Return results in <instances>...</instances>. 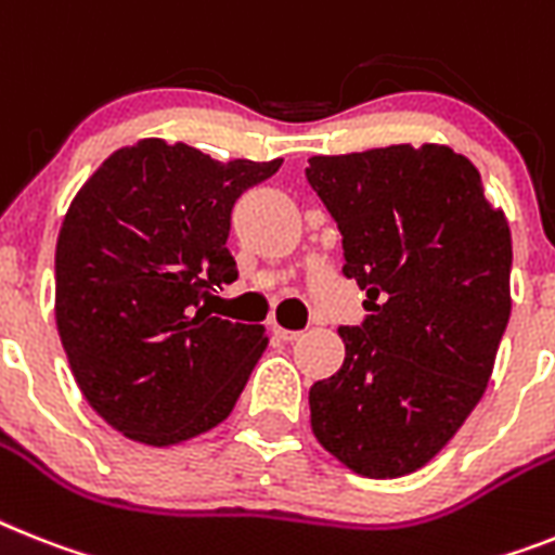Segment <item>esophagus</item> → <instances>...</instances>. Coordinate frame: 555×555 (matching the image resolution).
Returning <instances> with one entry per match:
<instances>
[{"label":"esophagus","instance_id":"34e87169","mask_svg":"<svg viewBox=\"0 0 555 555\" xmlns=\"http://www.w3.org/2000/svg\"><path fill=\"white\" fill-rule=\"evenodd\" d=\"M274 337L283 343H295L300 337V332H292V328H283V326H274Z\"/></svg>","mask_w":555,"mask_h":555}]
</instances>
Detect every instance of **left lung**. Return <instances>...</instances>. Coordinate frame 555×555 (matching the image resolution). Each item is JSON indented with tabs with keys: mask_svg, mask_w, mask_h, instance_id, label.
I'll return each mask as SVG.
<instances>
[{
	"mask_svg": "<svg viewBox=\"0 0 555 555\" xmlns=\"http://www.w3.org/2000/svg\"><path fill=\"white\" fill-rule=\"evenodd\" d=\"M306 178L371 311L340 328V371L311 386V431L354 474H414L488 388L511 318V227L446 144L311 155Z\"/></svg>",
	"mask_w": 555,
	"mask_h": 555,
	"instance_id": "left-lung-1",
	"label": "left lung"
}]
</instances>
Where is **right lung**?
Masks as SVG:
<instances>
[{"label": "right lung", "instance_id": "1", "mask_svg": "<svg viewBox=\"0 0 555 555\" xmlns=\"http://www.w3.org/2000/svg\"><path fill=\"white\" fill-rule=\"evenodd\" d=\"M281 164L141 139L76 192L56 244V326L85 400L124 437L178 446L235 409L267 328L212 318L206 300L237 278L232 206Z\"/></svg>", "mask_w": 555, "mask_h": 555}]
</instances>
